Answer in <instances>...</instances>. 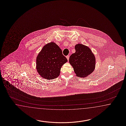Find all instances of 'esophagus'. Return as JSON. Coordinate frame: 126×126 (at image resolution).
Segmentation results:
<instances>
[{
  "mask_svg": "<svg viewBox=\"0 0 126 126\" xmlns=\"http://www.w3.org/2000/svg\"><path fill=\"white\" fill-rule=\"evenodd\" d=\"M69 58H70V56H66V58H67V60H68V61H69Z\"/></svg>",
  "mask_w": 126,
  "mask_h": 126,
  "instance_id": "obj_1",
  "label": "esophagus"
}]
</instances>
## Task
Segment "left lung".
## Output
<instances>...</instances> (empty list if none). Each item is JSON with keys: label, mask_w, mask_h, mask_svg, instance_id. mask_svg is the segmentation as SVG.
I'll return each instance as SVG.
<instances>
[{"label": "left lung", "mask_w": 126, "mask_h": 126, "mask_svg": "<svg viewBox=\"0 0 126 126\" xmlns=\"http://www.w3.org/2000/svg\"><path fill=\"white\" fill-rule=\"evenodd\" d=\"M75 48L76 52L70 56L69 62L77 76L85 77L95 69V56L90 49L85 45L78 44Z\"/></svg>", "instance_id": "8db88e82"}]
</instances>
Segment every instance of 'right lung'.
Wrapping results in <instances>:
<instances>
[{
    "mask_svg": "<svg viewBox=\"0 0 126 126\" xmlns=\"http://www.w3.org/2000/svg\"><path fill=\"white\" fill-rule=\"evenodd\" d=\"M67 61L58 46L51 42L45 45L37 55L36 70L43 78L52 79L60 75L62 66Z\"/></svg>",
    "mask_w": 126,
    "mask_h": 126,
    "instance_id": "right-lung-1",
    "label": "right lung"
}]
</instances>
